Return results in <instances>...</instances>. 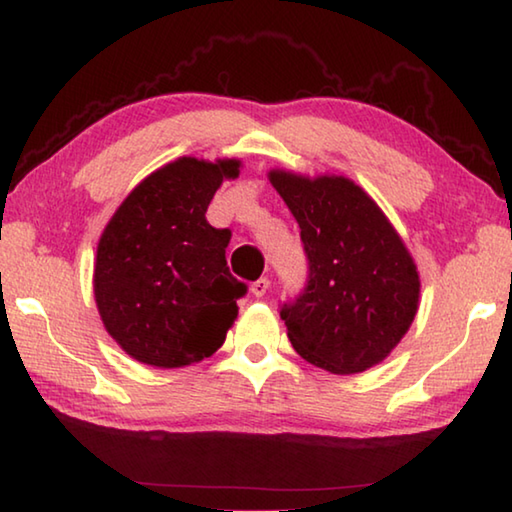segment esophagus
<instances>
[{"instance_id": "esophagus-1", "label": "esophagus", "mask_w": 512, "mask_h": 512, "mask_svg": "<svg viewBox=\"0 0 512 512\" xmlns=\"http://www.w3.org/2000/svg\"><path fill=\"white\" fill-rule=\"evenodd\" d=\"M267 289H269V281H267V278H258L256 283H252V294H254V296H265Z\"/></svg>"}]
</instances>
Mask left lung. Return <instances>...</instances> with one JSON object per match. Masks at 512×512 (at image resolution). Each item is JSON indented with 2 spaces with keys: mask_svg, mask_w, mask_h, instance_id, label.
<instances>
[{
  "mask_svg": "<svg viewBox=\"0 0 512 512\" xmlns=\"http://www.w3.org/2000/svg\"><path fill=\"white\" fill-rule=\"evenodd\" d=\"M267 176L301 227L310 260L305 292L281 307L289 341L332 374L370 370L417 316L421 281L412 254L354 180L285 169Z\"/></svg>",
  "mask_w": 512,
  "mask_h": 512,
  "instance_id": "left-lung-1",
  "label": "left lung"
}]
</instances>
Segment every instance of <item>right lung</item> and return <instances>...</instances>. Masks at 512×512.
I'll return each instance as SVG.
<instances>
[{"instance_id":"add662e5","label":"right lung","mask_w":512,"mask_h":512,"mask_svg":"<svg viewBox=\"0 0 512 512\" xmlns=\"http://www.w3.org/2000/svg\"><path fill=\"white\" fill-rule=\"evenodd\" d=\"M243 162L182 156L149 173L98 240L93 294L104 330L131 359L185 368L214 354L238 316L245 283L229 274L231 231L207 207Z\"/></svg>"}]
</instances>
